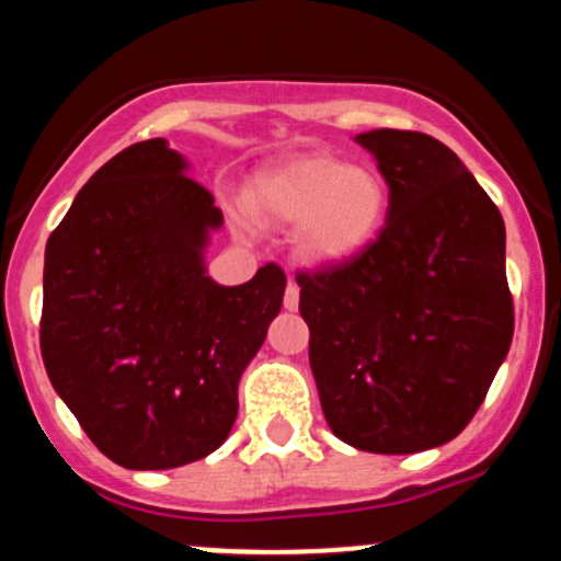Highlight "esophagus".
<instances>
[{
	"mask_svg": "<svg viewBox=\"0 0 561 561\" xmlns=\"http://www.w3.org/2000/svg\"><path fill=\"white\" fill-rule=\"evenodd\" d=\"M298 302H300V287L295 282H289L285 289V308L287 311H298Z\"/></svg>",
	"mask_w": 561,
	"mask_h": 561,
	"instance_id": "34e87169",
	"label": "esophagus"
}]
</instances>
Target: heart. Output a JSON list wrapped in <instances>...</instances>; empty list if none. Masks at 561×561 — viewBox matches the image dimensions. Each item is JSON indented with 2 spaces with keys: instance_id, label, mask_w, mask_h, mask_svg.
I'll return each instance as SVG.
<instances>
[{
  "instance_id": "obj_1",
  "label": "heart",
  "mask_w": 561,
  "mask_h": 561,
  "mask_svg": "<svg viewBox=\"0 0 561 561\" xmlns=\"http://www.w3.org/2000/svg\"><path fill=\"white\" fill-rule=\"evenodd\" d=\"M244 208L259 221L295 224V253L332 266L362 253L379 234L390 192L375 169L306 156L255 173L244 190Z\"/></svg>"
}]
</instances>
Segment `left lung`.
Wrapping results in <instances>:
<instances>
[{"mask_svg":"<svg viewBox=\"0 0 561 561\" xmlns=\"http://www.w3.org/2000/svg\"><path fill=\"white\" fill-rule=\"evenodd\" d=\"M356 141L375 156L390 208L356 259L298 274L308 362L340 440L416 454L467 427L512 345L506 229L443 141L398 128Z\"/></svg>","mask_w":561,"mask_h":561,"instance_id":"8db88e82","label":"left lung"}]
</instances>
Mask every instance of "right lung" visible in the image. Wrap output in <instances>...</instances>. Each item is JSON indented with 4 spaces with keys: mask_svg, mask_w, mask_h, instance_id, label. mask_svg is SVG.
<instances>
[{
    "mask_svg": "<svg viewBox=\"0 0 561 561\" xmlns=\"http://www.w3.org/2000/svg\"><path fill=\"white\" fill-rule=\"evenodd\" d=\"M165 139L107 160L44 253L42 358L57 396L107 459L173 469L227 440L237 385L282 308L287 276L205 272L224 216Z\"/></svg>",
    "mask_w": 561,
    "mask_h": 561,
    "instance_id": "1",
    "label": "right lung"
}]
</instances>
